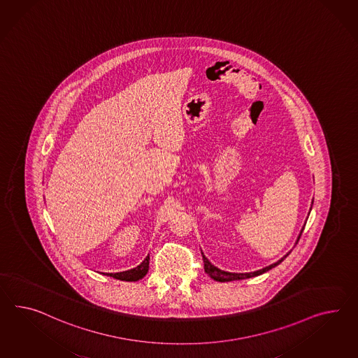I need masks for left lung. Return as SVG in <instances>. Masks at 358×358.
I'll return each mask as SVG.
<instances>
[{
  "label": "left lung",
  "instance_id": "obj_1",
  "mask_svg": "<svg viewBox=\"0 0 358 358\" xmlns=\"http://www.w3.org/2000/svg\"><path fill=\"white\" fill-rule=\"evenodd\" d=\"M303 231H301V234H303ZM301 234H300V236H301ZM300 236H299V240H300ZM291 253V252H289ZM288 253V255H289ZM287 255V256H288ZM283 258H280L278 262L275 264H273V265L266 266L264 267L262 270H258V271H255V273H245V274H236V273H227V271H223V270H220V268H217L215 266L211 265L210 262H209V259L206 258V257L202 255V259H203V268H205V273L208 274V275L213 278L214 280H217V282H232V280H240V279H247V278H252V276L261 275V274H264L266 271H268V270H271L273 267H275L276 265H279L283 259H285V257Z\"/></svg>",
  "mask_w": 358,
  "mask_h": 358
}]
</instances>
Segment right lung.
<instances>
[{
  "mask_svg": "<svg viewBox=\"0 0 358 358\" xmlns=\"http://www.w3.org/2000/svg\"><path fill=\"white\" fill-rule=\"evenodd\" d=\"M149 268V256L135 268L129 270V271H123V273H115V274H108L113 276L114 279H120V280H126V282H136L138 279L144 278L148 273Z\"/></svg>",
  "mask_w": 358,
  "mask_h": 358,
  "instance_id": "right-lung-1",
  "label": "right lung"
}]
</instances>
